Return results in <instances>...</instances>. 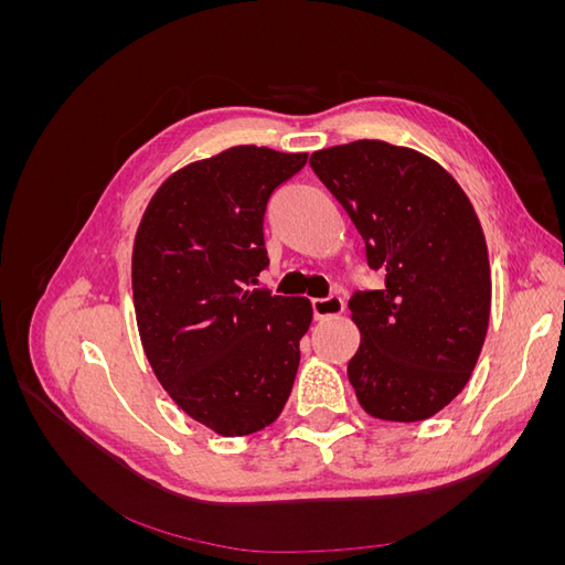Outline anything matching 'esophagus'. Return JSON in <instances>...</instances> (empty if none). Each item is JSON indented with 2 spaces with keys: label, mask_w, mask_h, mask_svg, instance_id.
<instances>
[{
  "label": "esophagus",
  "mask_w": 565,
  "mask_h": 565,
  "mask_svg": "<svg viewBox=\"0 0 565 565\" xmlns=\"http://www.w3.org/2000/svg\"><path fill=\"white\" fill-rule=\"evenodd\" d=\"M344 313V299L341 297H328V299H313V316L316 320L337 318Z\"/></svg>",
  "instance_id": "34e87169"
}]
</instances>
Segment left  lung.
<instances>
[{"label":"left lung","mask_w":565,"mask_h":565,"mask_svg":"<svg viewBox=\"0 0 565 565\" xmlns=\"http://www.w3.org/2000/svg\"><path fill=\"white\" fill-rule=\"evenodd\" d=\"M384 287L355 292L349 382L367 415L422 422L467 386L490 320V262L473 204L436 160L386 141L311 156Z\"/></svg>","instance_id":"8db88e82"}]
</instances>
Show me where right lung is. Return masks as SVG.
<instances>
[{"label": "right lung", "instance_id": "right-lung-1", "mask_svg": "<svg viewBox=\"0 0 565 565\" xmlns=\"http://www.w3.org/2000/svg\"><path fill=\"white\" fill-rule=\"evenodd\" d=\"M306 160L233 146L185 164L150 198L134 237V311L148 363L183 413L218 436L266 429L297 377L311 301L252 282L268 266V198Z\"/></svg>", "mask_w": 565, "mask_h": 565}]
</instances>
